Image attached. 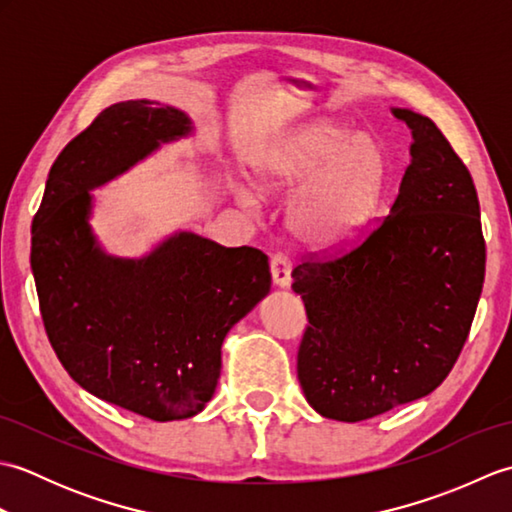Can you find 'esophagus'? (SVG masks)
Returning <instances> with one entry per match:
<instances>
[{
  "label": "esophagus",
  "mask_w": 512,
  "mask_h": 512,
  "mask_svg": "<svg viewBox=\"0 0 512 512\" xmlns=\"http://www.w3.org/2000/svg\"><path fill=\"white\" fill-rule=\"evenodd\" d=\"M292 273V264L286 255H273L270 259V275H273V284L277 288H288L290 286V277Z\"/></svg>",
  "instance_id": "1"
}]
</instances>
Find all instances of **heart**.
<instances>
[{
  "mask_svg": "<svg viewBox=\"0 0 512 512\" xmlns=\"http://www.w3.org/2000/svg\"><path fill=\"white\" fill-rule=\"evenodd\" d=\"M255 182L235 178L231 191L246 209L264 193L290 191L286 228L310 250H334L354 242L372 224L389 176L385 147L330 118L281 129L253 156Z\"/></svg>",
  "mask_w": 512,
  "mask_h": 512,
  "instance_id": "1",
  "label": "heart"
}]
</instances>
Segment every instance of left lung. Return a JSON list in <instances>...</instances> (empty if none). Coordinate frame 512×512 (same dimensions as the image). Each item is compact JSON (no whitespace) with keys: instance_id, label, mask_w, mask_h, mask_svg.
Returning <instances> with one entry per match:
<instances>
[{"instance_id":"1","label":"left lung","mask_w":512,"mask_h":512,"mask_svg":"<svg viewBox=\"0 0 512 512\" xmlns=\"http://www.w3.org/2000/svg\"><path fill=\"white\" fill-rule=\"evenodd\" d=\"M411 132L385 220L345 255L292 270L308 328L297 374L323 418L358 422L431 394L449 376L482 295L486 246L471 173L431 118Z\"/></svg>"}]
</instances>
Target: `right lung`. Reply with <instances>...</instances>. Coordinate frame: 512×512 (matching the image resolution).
<instances>
[{"mask_svg":"<svg viewBox=\"0 0 512 512\" xmlns=\"http://www.w3.org/2000/svg\"><path fill=\"white\" fill-rule=\"evenodd\" d=\"M193 132L171 105L107 107L54 160L32 222L39 308L65 372L92 396L156 422L206 407L228 330L270 292L257 248L176 231L143 257H118L92 231L94 189Z\"/></svg>","mask_w":512,"mask_h":512,"instance_id":"obj_1","label":"right lung"}]
</instances>
